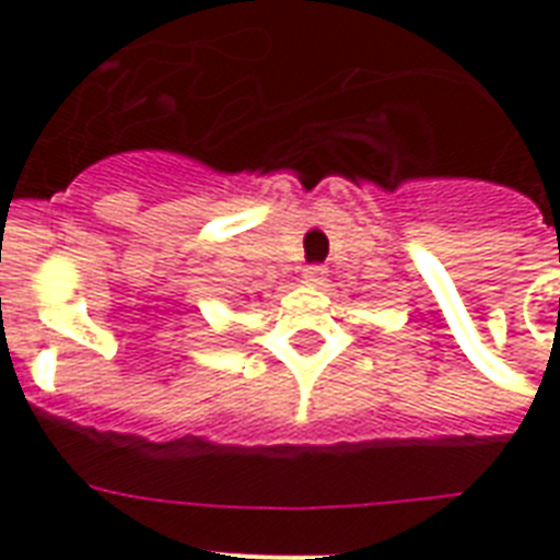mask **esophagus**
<instances>
[{"mask_svg": "<svg viewBox=\"0 0 560 560\" xmlns=\"http://www.w3.org/2000/svg\"><path fill=\"white\" fill-rule=\"evenodd\" d=\"M325 267H319V264H311V267H305V270H302V281H305V284H311V288H319V284H323L325 281Z\"/></svg>", "mask_w": 560, "mask_h": 560, "instance_id": "esophagus-1", "label": "esophagus"}]
</instances>
